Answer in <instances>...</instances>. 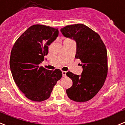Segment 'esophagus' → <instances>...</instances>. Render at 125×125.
I'll return each instance as SVG.
<instances>
[{"mask_svg":"<svg viewBox=\"0 0 125 125\" xmlns=\"http://www.w3.org/2000/svg\"><path fill=\"white\" fill-rule=\"evenodd\" d=\"M62 77L66 76V71H62Z\"/></svg>","mask_w":125,"mask_h":125,"instance_id":"esophagus-1","label":"esophagus"}]
</instances>
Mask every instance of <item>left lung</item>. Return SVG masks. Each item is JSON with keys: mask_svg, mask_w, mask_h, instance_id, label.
<instances>
[{"mask_svg": "<svg viewBox=\"0 0 125 125\" xmlns=\"http://www.w3.org/2000/svg\"><path fill=\"white\" fill-rule=\"evenodd\" d=\"M62 34L76 42L75 58L79 59L83 71L81 75L66 73L73 81L66 90L71 100L84 102L96 95L104 85L108 73L107 49L100 35L83 24L67 25L61 29Z\"/></svg>", "mask_w": 125, "mask_h": 125, "instance_id": "obj_1", "label": "left lung"}]
</instances>
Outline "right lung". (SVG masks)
Listing matches in <instances>:
<instances>
[{
  "mask_svg": "<svg viewBox=\"0 0 125 125\" xmlns=\"http://www.w3.org/2000/svg\"><path fill=\"white\" fill-rule=\"evenodd\" d=\"M59 34L58 28L43 25L31 26L17 39L11 51L10 67L13 80L25 97L42 102L50 97L59 69L50 71L39 66L48 53V46Z\"/></svg>",
  "mask_w": 125,
  "mask_h": 125,
  "instance_id": "right-lung-1",
  "label": "right lung"
}]
</instances>
